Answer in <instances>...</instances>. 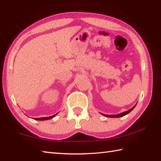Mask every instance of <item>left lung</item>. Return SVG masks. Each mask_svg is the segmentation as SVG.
I'll list each match as a JSON object with an SVG mask.
<instances>
[{
	"label": "left lung",
	"instance_id": "left-lung-1",
	"mask_svg": "<svg viewBox=\"0 0 161 161\" xmlns=\"http://www.w3.org/2000/svg\"><path fill=\"white\" fill-rule=\"evenodd\" d=\"M135 106H134L133 108H131L130 110H127V111H125V112L122 113L120 114H118V115H105V114H103V113H102V115L106 116V117H108V118H120V117H122V116H124L125 115H127V114H128V113H130L131 111L134 108V107H135Z\"/></svg>",
	"mask_w": 161,
	"mask_h": 161
}]
</instances>
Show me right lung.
Listing matches in <instances>:
<instances>
[{
    "label": "right lung",
    "instance_id": "1",
    "mask_svg": "<svg viewBox=\"0 0 161 161\" xmlns=\"http://www.w3.org/2000/svg\"><path fill=\"white\" fill-rule=\"evenodd\" d=\"M57 114H55L54 115H52L51 117H48V118H35V119H36V120H46V119H50L53 118H54V117Z\"/></svg>",
    "mask_w": 161,
    "mask_h": 161
}]
</instances>
